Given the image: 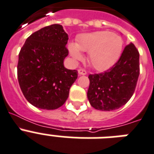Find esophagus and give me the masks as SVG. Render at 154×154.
<instances>
[{"label": "esophagus", "instance_id": "1", "mask_svg": "<svg viewBox=\"0 0 154 154\" xmlns=\"http://www.w3.org/2000/svg\"><path fill=\"white\" fill-rule=\"evenodd\" d=\"M78 74L79 75H86L87 74V72H86V70L83 69H78Z\"/></svg>", "mask_w": 154, "mask_h": 154}]
</instances>
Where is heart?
I'll return each mask as SVG.
<instances>
[{"label": "heart", "instance_id": "1", "mask_svg": "<svg viewBox=\"0 0 154 154\" xmlns=\"http://www.w3.org/2000/svg\"><path fill=\"white\" fill-rule=\"evenodd\" d=\"M123 42L120 36L107 31L83 34L77 43L70 42L68 49L74 60H81L82 51L88 52V62L95 69L104 71L110 69L120 57Z\"/></svg>", "mask_w": 154, "mask_h": 154}]
</instances>
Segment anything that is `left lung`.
Returning a JSON list of instances; mask_svg holds the SVG:
<instances>
[{
    "label": "left lung",
    "mask_w": 154,
    "mask_h": 154,
    "mask_svg": "<svg viewBox=\"0 0 154 154\" xmlns=\"http://www.w3.org/2000/svg\"><path fill=\"white\" fill-rule=\"evenodd\" d=\"M139 76V53L133 43L125 47L116 64L104 73L90 74L87 97L100 111H113L125 105L133 96Z\"/></svg>",
    "instance_id": "1"
}]
</instances>
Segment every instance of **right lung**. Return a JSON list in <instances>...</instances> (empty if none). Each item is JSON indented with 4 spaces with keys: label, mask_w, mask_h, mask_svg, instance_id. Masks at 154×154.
Wrapping results in <instances>:
<instances>
[{
    "label": "right lung",
    "mask_w": 154,
    "mask_h": 154,
    "mask_svg": "<svg viewBox=\"0 0 154 154\" xmlns=\"http://www.w3.org/2000/svg\"><path fill=\"white\" fill-rule=\"evenodd\" d=\"M68 35L60 24H52L34 32L19 54L17 77L21 91L35 107L57 109L69 97L77 78V71L64 66L69 51Z\"/></svg>",
    "instance_id": "1"
}]
</instances>
